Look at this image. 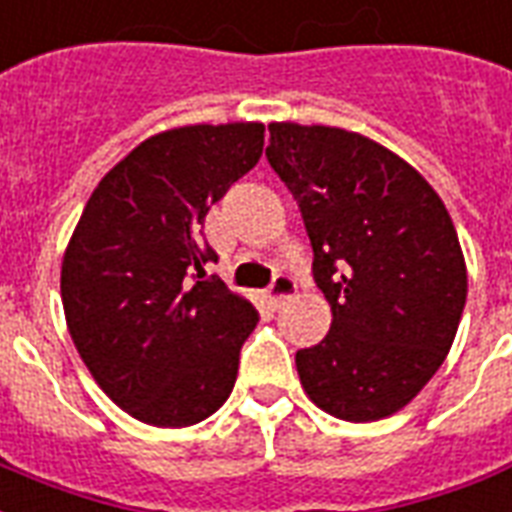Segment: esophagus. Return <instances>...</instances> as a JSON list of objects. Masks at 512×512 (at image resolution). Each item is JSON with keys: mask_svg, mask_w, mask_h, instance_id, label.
Listing matches in <instances>:
<instances>
[{"mask_svg": "<svg viewBox=\"0 0 512 512\" xmlns=\"http://www.w3.org/2000/svg\"><path fill=\"white\" fill-rule=\"evenodd\" d=\"M294 294H297V283L288 278V275H278L270 288V302L275 307H280V305H286L288 299L294 297Z\"/></svg>", "mask_w": 512, "mask_h": 512, "instance_id": "obj_1", "label": "esophagus"}]
</instances>
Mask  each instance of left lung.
Masks as SVG:
<instances>
[{"label": "left lung", "mask_w": 512, "mask_h": 512, "mask_svg": "<svg viewBox=\"0 0 512 512\" xmlns=\"http://www.w3.org/2000/svg\"><path fill=\"white\" fill-rule=\"evenodd\" d=\"M267 159L332 307L329 334L297 351L302 388L343 421L394 416L440 370L467 302L451 215L416 167L359 132L275 121Z\"/></svg>", "instance_id": "1"}]
</instances>
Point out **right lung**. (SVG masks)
Instances as JSON below:
<instances>
[{"mask_svg":"<svg viewBox=\"0 0 512 512\" xmlns=\"http://www.w3.org/2000/svg\"><path fill=\"white\" fill-rule=\"evenodd\" d=\"M261 151L259 121L153 134L99 180L69 237L61 302L72 343L142 424H199L232 394L259 313L221 280H202L215 261L202 226Z\"/></svg>","mask_w":512,"mask_h":512,"instance_id":"1","label":"right lung"}]
</instances>
